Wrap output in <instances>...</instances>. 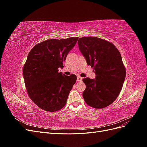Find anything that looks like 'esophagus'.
Returning <instances> with one entry per match:
<instances>
[{"label": "esophagus", "instance_id": "34e87169", "mask_svg": "<svg viewBox=\"0 0 147 147\" xmlns=\"http://www.w3.org/2000/svg\"><path fill=\"white\" fill-rule=\"evenodd\" d=\"M82 80H83V78H82L81 77H80V76H78L77 78V82H82Z\"/></svg>", "mask_w": 147, "mask_h": 147}]
</instances>
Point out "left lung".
<instances>
[{
	"instance_id": "8db88e82",
	"label": "left lung",
	"mask_w": 147,
	"mask_h": 147,
	"mask_svg": "<svg viewBox=\"0 0 147 147\" xmlns=\"http://www.w3.org/2000/svg\"><path fill=\"white\" fill-rule=\"evenodd\" d=\"M78 45L96 74V79L83 80L86 84L83 99L93 108H105L117 98L126 78L121 54L113 43L97 37L80 38Z\"/></svg>"
}]
</instances>
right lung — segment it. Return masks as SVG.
<instances>
[{"mask_svg":"<svg viewBox=\"0 0 147 147\" xmlns=\"http://www.w3.org/2000/svg\"><path fill=\"white\" fill-rule=\"evenodd\" d=\"M78 39L47 40L35 45L28 54L23 70L24 83L30 99L41 109L56 112L66 104L77 77L67 76L58 68L64 67L63 63Z\"/></svg>","mask_w":147,"mask_h":147,"instance_id":"right-lung-1","label":"right lung"}]
</instances>
